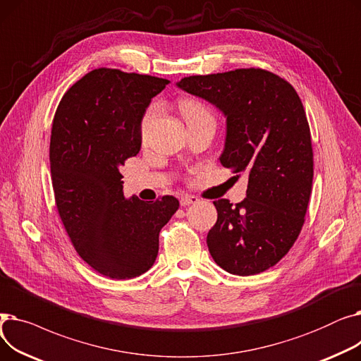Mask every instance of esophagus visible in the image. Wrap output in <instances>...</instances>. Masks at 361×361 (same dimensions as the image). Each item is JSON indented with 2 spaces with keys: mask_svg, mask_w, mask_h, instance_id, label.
<instances>
[{
  "mask_svg": "<svg viewBox=\"0 0 361 361\" xmlns=\"http://www.w3.org/2000/svg\"><path fill=\"white\" fill-rule=\"evenodd\" d=\"M197 202H199V199H197L196 196H188V195H185V196H183V197L180 199V204H181V206L195 204V203H197Z\"/></svg>",
  "mask_w": 361,
  "mask_h": 361,
  "instance_id": "34e87169",
  "label": "esophagus"
}]
</instances>
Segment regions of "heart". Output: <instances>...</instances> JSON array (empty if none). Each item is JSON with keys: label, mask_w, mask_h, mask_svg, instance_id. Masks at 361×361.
Wrapping results in <instances>:
<instances>
[{"label": "heart", "mask_w": 361, "mask_h": 361, "mask_svg": "<svg viewBox=\"0 0 361 361\" xmlns=\"http://www.w3.org/2000/svg\"><path fill=\"white\" fill-rule=\"evenodd\" d=\"M181 114H183V117H184L185 121L211 116V112L207 111V108H206L203 104H200V102H197V101H192V99H190V101H184V102L181 104ZM154 116H155V108L152 106V108L146 112V116H145V118H143V121H142V130H143V133H146V130H147V127H149L152 118H154Z\"/></svg>", "instance_id": "heart-1"}]
</instances>
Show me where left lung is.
Masks as SVG:
<instances>
[{
    "label": "left lung",
    "instance_id": "8db88e82",
    "mask_svg": "<svg viewBox=\"0 0 361 361\" xmlns=\"http://www.w3.org/2000/svg\"><path fill=\"white\" fill-rule=\"evenodd\" d=\"M177 86L222 114L219 161L249 176L243 202H214L218 219L207 233L209 253L234 275L267 271L297 240L312 193L310 128L298 94L287 80L260 68L190 75Z\"/></svg>",
    "mask_w": 361,
    "mask_h": 361
}]
</instances>
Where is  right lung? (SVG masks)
<instances>
[{"instance_id": "obj_1", "label": "right lung", "mask_w": 361, "mask_h": 361, "mask_svg": "<svg viewBox=\"0 0 361 361\" xmlns=\"http://www.w3.org/2000/svg\"><path fill=\"white\" fill-rule=\"evenodd\" d=\"M169 83L154 75L98 68L63 97L51 130L49 164L56 209L79 256L112 279L152 268L159 231L178 209L174 196L154 203L126 197L120 168L142 146V120Z\"/></svg>"}]
</instances>
